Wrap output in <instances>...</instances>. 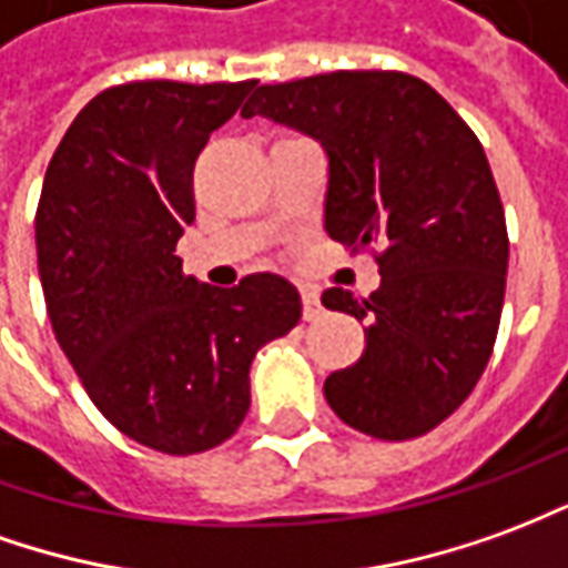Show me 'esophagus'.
Masks as SVG:
<instances>
[{
    "label": "esophagus",
    "instance_id": "esophagus-1",
    "mask_svg": "<svg viewBox=\"0 0 568 568\" xmlns=\"http://www.w3.org/2000/svg\"><path fill=\"white\" fill-rule=\"evenodd\" d=\"M303 317L305 321H315L321 317V296L312 287H303Z\"/></svg>",
    "mask_w": 568,
    "mask_h": 568
}]
</instances>
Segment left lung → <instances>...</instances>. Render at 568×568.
Wrapping results in <instances>:
<instances>
[{"instance_id":"8db88e82","label":"left lung","mask_w":568,"mask_h":568,"mask_svg":"<svg viewBox=\"0 0 568 568\" xmlns=\"http://www.w3.org/2000/svg\"><path fill=\"white\" fill-rule=\"evenodd\" d=\"M241 115L317 140L327 152V235L348 251L382 247L369 300L342 287L321 296L367 321L364 355L324 382L333 413L379 440L437 428L484 376L505 303L508 229L480 140L406 72L260 84Z\"/></svg>"}]
</instances>
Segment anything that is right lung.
Segmentation results:
<instances>
[{
  "label": "right lung",
  "mask_w": 568,
  "mask_h": 568,
  "mask_svg": "<svg viewBox=\"0 0 568 568\" xmlns=\"http://www.w3.org/2000/svg\"><path fill=\"white\" fill-rule=\"evenodd\" d=\"M253 84L106 88L63 134L39 195V281L60 348L100 413L168 456L239 432L253 355L303 317L281 275L220 291L176 256L195 159Z\"/></svg>",
  "instance_id": "1"
}]
</instances>
